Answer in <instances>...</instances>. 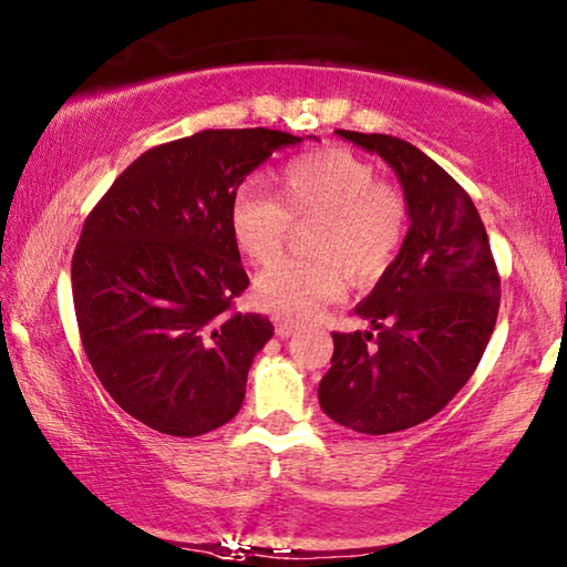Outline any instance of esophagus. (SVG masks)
<instances>
[{
  "label": "esophagus",
  "instance_id": "34e87169",
  "mask_svg": "<svg viewBox=\"0 0 567 567\" xmlns=\"http://www.w3.org/2000/svg\"><path fill=\"white\" fill-rule=\"evenodd\" d=\"M274 324H276V334L281 340H289L291 334L297 332V324L289 322V319H284V317H274Z\"/></svg>",
  "mask_w": 567,
  "mask_h": 567
}]
</instances>
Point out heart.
Masks as SVG:
<instances>
[{"label":"heart","mask_w":567,"mask_h":567,"mask_svg":"<svg viewBox=\"0 0 567 567\" xmlns=\"http://www.w3.org/2000/svg\"><path fill=\"white\" fill-rule=\"evenodd\" d=\"M281 199L243 184L229 202V233L252 260L284 248L291 217H317L309 245L315 258H278L258 270L252 297L276 317H317L348 291V270L360 281L381 276L404 245L406 207L379 182L373 163L348 147H319L284 163L276 174Z\"/></svg>","instance_id":"heart-1"}]
</instances>
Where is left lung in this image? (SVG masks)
<instances>
[{"mask_svg":"<svg viewBox=\"0 0 567 567\" xmlns=\"http://www.w3.org/2000/svg\"><path fill=\"white\" fill-rule=\"evenodd\" d=\"M379 155L404 192L409 229L355 315L373 332H334L319 406L348 430L391 434L442 412L478 368L494 332L498 281L486 227L463 186L391 135L334 130Z\"/></svg>","mask_w":567,"mask_h":567,"instance_id":"obj_1","label":"left lung"}]
</instances>
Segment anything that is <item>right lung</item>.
Instances as JSON below:
<instances>
[{"label": "right lung", "instance_id": "add662e5", "mask_svg": "<svg viewBox=\"0 0 567 567\" xmlns=\"http://www.w3.org/2000/svg\"><path fill=\"white\" fill-rule=\"evenodd\" d=\"M297 143L252 127L151 147L86 217L71 264L81 342L106 393L151 430L199 437L240 412L274 324L229 315L250 284L229 202L274 151Z\"/></svg>", "mask_w": 567, "mask_h": 567}]
</instances>
